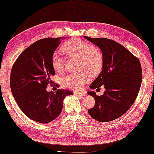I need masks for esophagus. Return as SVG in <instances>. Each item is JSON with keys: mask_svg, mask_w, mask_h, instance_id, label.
I'll list each match as a JSON object with an SVG mask.
<instances>
[{"mask_svg": "<svg viewBox=\"0 0 154 154\" xmlns=\"http://www.w3.org/2000/svg\"><path fill=\"white\" fill-rule=\"evenodd\" d=\"M75 94L81 96V97H84V96H85L86 93L85 92H75Z\"/></svg>", "mask_w": 154, "mask_h": 154, "instance_id": "obj_1", "label": "esophagus"}]
</instances>
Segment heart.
<instances>
[{
	"instance_id": "heart-1",
	"label": "heart",
	"mask_w": 154,
	"mask_h": 154,
	"mask_svg": "<svg viewBox=\"0 0 154 154\" xmlns=\"http://www.w3.org/2000/svg\"><path fill=\"white\" fill-rule=\"evenodd\" d=\"M64 53L69 58L80 59L81 71H86L89 75H95L100 71L103 65V55L98 48L82 39L75 38L68 41L63 47ZM52 64L55 71L61 73L65 68V59L59 53H54ZM87 76L85 73L68 74L63 78V83L68 88L79 90L86 83Z\"/></svg>"
}]
</instances>
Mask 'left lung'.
Masks as SVG:
<instances>
[{
	"instance_id": "8db88e82",
	"label": "left lung",
	"mask_w": 154,
	"mask_h": 154,
	"mask_svg": "<svg viewBox=\"0 0 154 154\" xmlns=\"http://www.w3.org/2000/svg\"><path fill=\"white\" fill-rule=\"evenodd\" d=\"M84 38L97 46L103 55L102 71L89 87L105 89L101 96L95 91L87 92L95 100L88 113L99 122L113 121L123 116L137 97L142 81L140 62L123 45L111 39Z\"/></svg>"
}]
</instances>
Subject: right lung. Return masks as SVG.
I'll return each instance as SVG.
<instances>
[{"label": "right lung", "mask_w": 154, "mask_h": 154, "mask_svg": "<svg viewBox=\"0 0 154 154\" xmlns=\"http://www.w3.org/2000/svg\"><path fill=\"white\" fill-rule=\"evenodd\" d=\"M45 38L30 45L18 57L11 69L10 85L17 105L35 122L47 123L61 113L63 99L73 93L67 89L47 91L55 75L52 64L54 52L62 38Z\"/></svg>", "instance_id": "obj_1"}]
</instances>
